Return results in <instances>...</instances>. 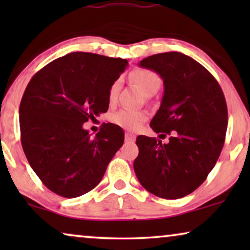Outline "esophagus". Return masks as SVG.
<instances>
[{
    "instance_id": "obj_1",
    "label": "esophagus",
    "mask_w": 250,
    "mask_h": 250,
    "mask_svg": "<svg viewBox=\"0 0 250 250\" xmlns=\"http://www.w3.org/2000/svg\"><path fill=\"white\" fill-rule=\"evenodd\" d=\"M125 141L126 142H134L135 141V135L132 133H126L125 134Z\"/></svg>"
}]
</instances>
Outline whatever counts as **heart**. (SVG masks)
Returning a JSON list of instances; mask_svg holds the SVG:
<instances>
[{"instance_id":"heart-1","label":"heart","mask_w":250,"mask_h":250,"mask_svg":"<svg viewBox=\"0 0 250 250\" xmlns=\"http://www.w3.org/2000/svg\"><path fill=\"white\" fill-rule=\"evenodd\" d=\"M129 78L134 83L138 84L146 95H152L153 93H156L159 90L160 85H162V77L159 76V74H157L156 71L151 69H146V68H135L129 74ZM121 85V80H116L115 82H112L110 87H109L108 100L110 104H114L117 100ZM146 118H148V115L145 111L123 108L111 116V122L125 129L135 131L142 125L143 122L146 121Z\"/></svg>"}]
</instances>
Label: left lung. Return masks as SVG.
<instances>
[{"mask_svg": "<svg viewBox=\"0 0 250 250\" xmlns=\"http://www.w3.org/2000/svg\"><path fill=\"white\" fill-rule=\"evenodd\" d=\"M140 66L163 78L162 104L150 126L170 138L162 143L139 135L134 172L150 193L179 199L203 184L221 155L228 128L227 101L213 75L186 54H153Z\"/></svg>", "mask_w": 250, "mask_h": 250, "instance_id": "1", "label": "left lung"}]
</instances>
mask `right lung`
<instances>
[{"instance_id":"obj_1","label":"right lung","mask_w":250,"mask_h":250,"mask_svg":"<svg viewBox=\"0 0 250 250\" xmlns=\"http://www.w3.org/2000/svg\"><path fill=\"white\" fill-rule=\"evenodd\" d=\"M127 60L88 52L58 58L37 71L19 107L23 152L42 183L64 198H76L100 183L124 143V132L102 124L95 136L83 124L109 107L108 90Z\"/></svg>"}]
</instances>
